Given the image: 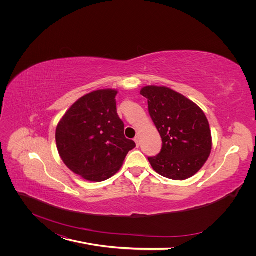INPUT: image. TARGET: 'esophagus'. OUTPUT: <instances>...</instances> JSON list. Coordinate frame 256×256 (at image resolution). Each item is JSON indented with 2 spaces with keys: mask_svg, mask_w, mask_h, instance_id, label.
I'll return each instance as SVG.
<instances>
[{
  "mask_svg": "<svg viewBox=\"0 0 256 256\" xmlns=\"http://www.w3.org/2000/svg\"><path fill=\"white\" fill-rule=\"evenodd\" d=\"M134 141L136 142V144H137V146L139 147V137L137 136V137H135V139H134Z\"/></svg>",
  "mask_w": 256,
  "mask_h": 256,
  "instance_id": "esophagus-1",
  "label": "esophagus"
}]
</instances>
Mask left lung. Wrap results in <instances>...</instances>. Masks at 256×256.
<instances>
[{"instance_id":"8db88e82","label":"left lung","mask_w":256,"mask_h":256,"mask_svg":"<svg viewBox=\"0 0 256 256\" xmlns=\"http://www.w3.org/2000/svg\"><path fill=\"white\" fill-rule=\"evenodd\" d=\"M141 96L163 141L162 150L148 160L164 178L184 180L196 174L210 156L212 135L208 121L192 100L167 87L146 86Z\"/></svg>"}]
</instances>
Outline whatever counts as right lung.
I'll return each mask as SVG.
<instances>
[{"label": "right lung", "mask_w": 256, "mask_h": 256, "mask_svg": "<svg viewBox=\"0 0 256 256\" xmlns=\"http://www.w3.org/2000/svg\"><path fill=\"white\" fill-rule=\"evenodd\" d=\"M116 90H96L76 100L56 130L59 154L72 172L90 182L113 176L136 144L124 136Z\"/></svg>", "instance_id": "1"}]
</instances>
